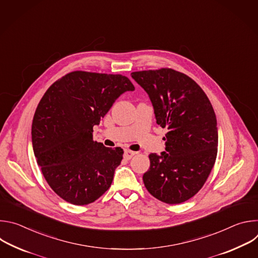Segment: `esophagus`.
<instances>
[{
    "mask_svg": "<svg viewBox=\"0 0 258 258\" xmlns=\"http://www.w3.org/2000/svg\"><path fill=\"white\" fill-rule=\"evenodd\" d=\"M135 155H136V152L130 151V150H125V151H124V154H123V157H124V159L130 160V159H132Z\"/></svg>",
    "mask_w": 258,
    "mask_h": 258,
    "instance_id": "34e87169",
    "label": "esophagus"
}]
</instances>
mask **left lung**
<instances>
[{
	"label": "left lung",
	"mask_w": 258,
	"mask_h": 258,
	"mask_svg": "<svg viewBox=\"0 0 258 258\" xmlns=\"http://www.w3.org/2000/svg\"><path fill=\"white\" fill-rule=\"evenodd\" d=\"M149 95L156 122L167 127L165 152L151 153L144 185L167 204L185 202L205 183L216 159L218 133L214 110L203 90L170 68L132 72Z\"/></svg>",
	"instance_id": "obj_1"
}]
</instances>
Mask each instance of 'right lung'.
Returning <instances> with one entry per match:
<instances>
[{
    "label": "right lung",
    "instance_id": "obj_1",
    "mask_svg": "<svg viewBox=\"0 0 258 258\" xmlns=\"http://www.w3.org/2000/svg\"><path fill=\"white\" fill-rule=\"evenodd\" d=\"M134 90L121 75L72 71L43 96L32 120V148L49 186L66 202L90 204L111 186L123 150L94 141L93 127Z\"/></svg>",
    "mask_w": 258,
    "mask_h": 258
}]
</instances>
